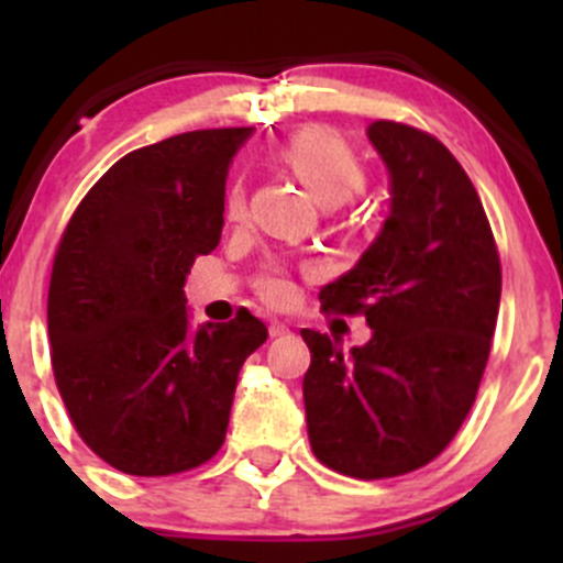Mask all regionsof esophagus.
Instances as JSON below:
<instances>
[{
    "label": "esophagus",
    "mask_w": 563,
    "mask_h": 563,
    "mask_svg": "<svg viewBox=\"0 0 563 563\" xmlns=\"http://www.w3.org/2000/svg\"><path fill=\"white\" fill-rule=\"evenodd\" d=\"M288 334V323L280 321V318H272L269 321V338H283Z\"/></svg>",
    "instance_id": "esophagus-1"
}]
</instances>
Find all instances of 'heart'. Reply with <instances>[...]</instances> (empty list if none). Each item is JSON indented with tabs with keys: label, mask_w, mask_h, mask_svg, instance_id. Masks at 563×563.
<instances>
[{
	"label": "heart",
	"mask_w": 563,
	"mask_h": 563,
	"mask_svg": "<svg viewBox=\"0 0 563 563\" xmlns=\"http://www.w3.org/2000/svg\"><path fill=\"white\" fill-rule=\"evenodd\" d=\"M280 161L291 168L294 176L302 181L323 207H338L349 201L365 181L360 157L351 152L349 144L332 133L308 128L294 133L286 144L280 146ZM225 214L231 220L245 214V190L242 185H234L225 196ZM261 297L269 302H286L291 297V280L280 266H269L258 280Z\"/></svg>",
	"instance_id": "1"
}]
</instances>
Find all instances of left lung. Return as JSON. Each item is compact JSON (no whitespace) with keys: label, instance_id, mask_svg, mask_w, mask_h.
Here are the masks:
<instances>
[{"label":"left lung","instance_id":"obj_1","mask_svg":"<svg viewBox=\"0 0 563 563\" xmlns=\"http://www.w3.org/2000/svg\"><path fill=\"white\" fill-rule=\"evenodd\" d=\"M389 174V214L354 269L318 294L365 313L371 340L345 354L302 329L305 417L316 457L356 479L428 465L474 406L501 302V264L479 196L433 135L373 122Z\"/></svg>","mask_w":563,"mask_h":563}]
</instances>
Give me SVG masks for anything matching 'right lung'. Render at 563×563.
I'll use <instances>...</instances> for the list:
<instances>
[{
	"label": "right lung",
	"instance_id": "add662e5",
	"mask_svg": "<svg viewBox=\"0 0 563 563\" xmlns=\"http://www.w3.org/2000/svg\"><path fill=\"white\" fill-rule=\"evenodd\" d=\"M253 128L192 130L113 163L54 258V378L89 450L133 476L207 463L242 365L266 340L247 310L190 327L185 280L223 234L225 179Z\"/></svg>",
	"mask_w": 563,
	"mask_h": 563
}]
</instances>
